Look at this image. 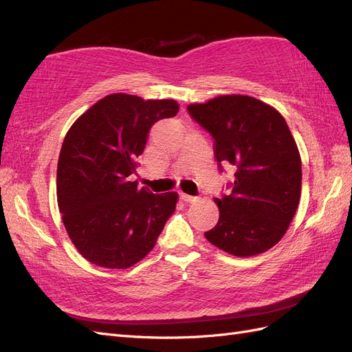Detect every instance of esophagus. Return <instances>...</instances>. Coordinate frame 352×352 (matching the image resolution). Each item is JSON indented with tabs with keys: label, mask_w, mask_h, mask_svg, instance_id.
<instances>
[{
	"label": "esophagus",
	"mask_w": 352,
	"mask_h": 352,
	"mask_svg": "<svg viewBox=\"0 0 352 352\" xmlns=\"http://www.w3.org/2000/svg\"><path fill=\"white\" fill-rule=\"evenodd\" d=\"M180 199L185 201V202H197V201H198V198H197V197L188 195V194H184V192H180Z\"/></svg>",
	"instance_id": "34e87169"
}]
</instances>
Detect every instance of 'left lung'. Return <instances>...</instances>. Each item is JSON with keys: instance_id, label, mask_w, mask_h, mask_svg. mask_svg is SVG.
I'll return each instance as SVG.
<instances>
[{"instance_id": "obj_1", "label": "left lung", "mask_w": 352, "mask_h": 352, "mask_svg": "<svg viewBox=\"0 0 352 352\" xmlns=\"http://www.w3.org/2000/svg\"><path fill=\"white\" fill-rule=\"evenodd\" d=\"M214 138L219 163L236 167L230 195L214 198L220 216L204 236L235 257L269 251L289 228L301 197V157L283 116L250 95L189 104Z\"/></svg>"}]
</instances>
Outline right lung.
I'll return each mask as SVG.
<instances>
[{
  "mask_svg": "<svg viewBox=\"0 0 352 352\" xmlns=\"http://www.w3.org/2000/svg\"><path fill=\"white\" fill-rule=\"evenodd\" d=\"M175 100L111 94L95 102L67 131L57 166V202L74 247L98 267L129 269L150 252L177 192L153 194L131 175L151 126L175 117Z\"/></svg>",
  "mask_w": 352,
  "mask_h": 352,
  "instance_id": "obj_1",
  "label": "right lung"
}]
</instances>
